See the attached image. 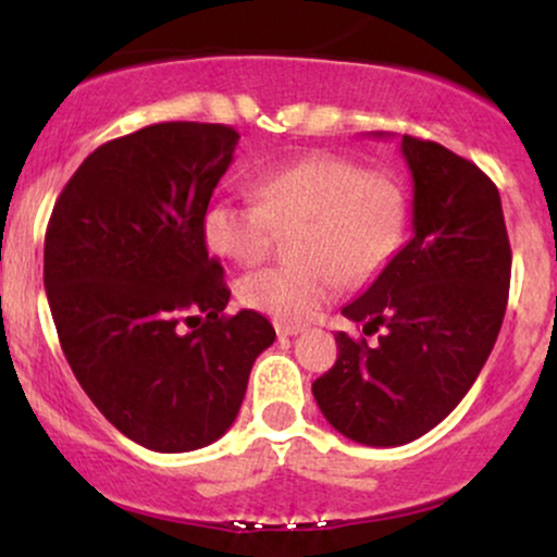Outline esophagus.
Returning a JSON list of instances; mask_svg holds the SVG:
<instances>
[{
	"label": "esophagus",
	"instance_id": "esophagus-1",
	"mask_svg": "<svg viewBox=\"0 0 557 557\" xmlns=\"http://www.w3.org/2000/svg\"><path fill=\"white\" fill-rule=\"evenodd\" d=\"M274 330H277L280 337H293L298 335V332H304L300 324H290V322H274Z\"/></svg>",
	"mask_w": 557,
	"mask_h": 557
}]
</instances>
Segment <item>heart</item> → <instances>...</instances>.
<instances>
[{"instance_id":"1","label":"heart","mask_w":557,"mask_h":557,"mask_svg":"<svg viewBox=\"0 0 557 557\" xmlns=\"http://www.w3.org/2000/svg\"><path fill=\"white\" fill-rule=\"evenodd\" d=\"M253 201L216 198L203 212V238L216 257L259 264L277 230H293L296 259L251 272L238 296L280 322L311 319L343 283L359 285L387 267L408 227V196L387 170L314 151L248 177Z\"/></svg>"}]
</instances>
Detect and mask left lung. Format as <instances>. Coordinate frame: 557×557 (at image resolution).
I'll return each instance as SVG.
<instances>
[{"instance_id":"1","label":"left lung","mask_w":557,"mask_h":557,"mask_svg":"<svg viewBox=\"0 0 557 557\" xmlns=\"http://www.w3.org/2000/svg\"><path fill=\"white\" fill-rule=\"evenodd\" d=\"M413 177V238L343 314L337 361L311 385L324 419L361 445H406L437 426L474 385L500 332L510 243L500 194L469 159L403 136Z\"/></svg>"}]
</instances>
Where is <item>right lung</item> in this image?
Listing matches in <instances>:
<instances>
[{"label":"right lung","mask_w":557,"mask_h":557,"mask_svg":"<svg viewBox=\"0 0 557 557\" xmlns=\"http://www.w3.org/2000/svg\"><path fill=\"white\" fill-rule=\"evenodd\" d=\"M238 138L157 123L107 140L49 216L44 287L62 354L107 421L157 453L220 440L274 343L267 317L225 314V272L203 238Z\"/></svg>","instance_id":"add662e5"}]
</instances>
